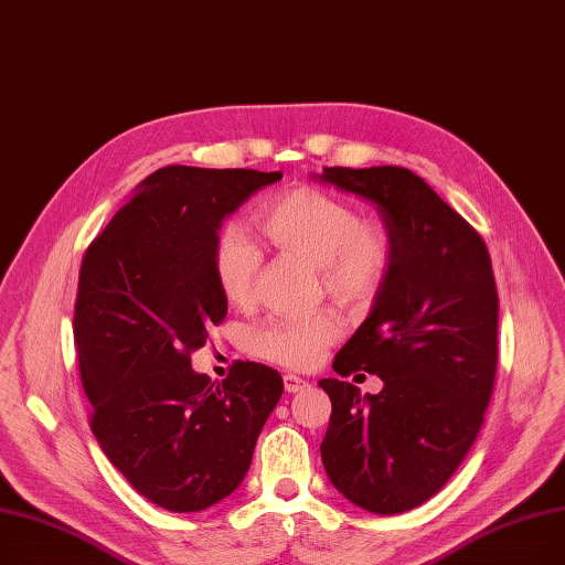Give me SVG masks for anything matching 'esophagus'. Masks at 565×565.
<instances>
[{
    "mask_svg": "<svg viewBox=\"0 0 565 565\" xmlns=\"http://www.w3.org/2000/svg\"><path fill=\"white\" fill-rule=\"evenodd\" d=\"M284 387H286V392H302L305 387H309V383L305 381V379H300V376H292V374H286L284 376Z\"/></svg>",
    "mask_w": 565,
    "mask_h": 565,
    "instance_id": "esophagus-1",
    "label": "esophagus"
}]
</instances>
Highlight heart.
I'll return each mask as SVG.
<instances>
[{
	"label": "heart",
	"instance_id": "heart-1",
	"mask_svg": "<svg viewBox=\"0 0 565 565\" xmlns=\"http://www.w3.org/2000/svg\"><path fill=\"white\" fill-rule=\"evenodd\" d=\"M258 222L284 254L316 267L328 296L349 309L370 305L395 263V237L374 218L318 189H296L263 205ZM263 254L237 226L222 231L214 247V273L222 296L244 307L254 300ZM341 326L330 311L302 318H275L252 330L249 347L258 358L288 370H307L339 339Z\"/></svg>",
	"mask_w": 565,
	"mask_h": 565
}]
</instances>
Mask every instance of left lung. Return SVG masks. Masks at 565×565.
<instances>
[{
	"instance_id": "obj_1",
	"label": "left lung",
	"mask_w": 565,
	"mask_h": 565,
	"mask_svg": "<svg viewBox=\"0 0 565 565\" xmlns=\"http://www.w3.org/2000/svg\"><path fill=\"white\" fill-rule=\"evenodd\" d=\"M370 201L395 263L370 316L334 355L339 376L383 381L360 395L318 381L332 402L321 457L351 503L397 514L431 499L471 450L492 399L499 296L482 237L408 168H323L313 175Z\"/></svg>"
}]
</instances>
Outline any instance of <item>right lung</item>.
I'll list each match as a JSON object with an SVG mask.
<instances>
[{
  "label": "right lung",
  "mask_w": 565,
  "mask_h": 565,
  "mask_svg": "<svg viewBox=\"0 0 565 565\" xmlns=\"http://www.w3.org/2000/svg\"><path fill=\"white\" fill-rule=\"evenodd\" d=\"M281 173L166 166L83 258L73 339L92 431L136 492L173 512L233 494L284 381L237 362L222 383L191 370L228 300L214 273L218 228Z\"/></svg>",
  "instance_id": "1"
}]
</instances>
